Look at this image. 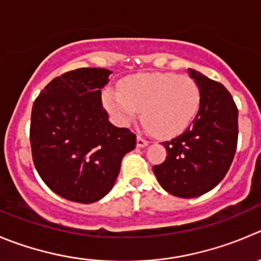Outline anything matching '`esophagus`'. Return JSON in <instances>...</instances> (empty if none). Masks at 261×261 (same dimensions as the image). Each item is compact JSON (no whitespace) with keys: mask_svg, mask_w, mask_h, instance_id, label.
<instances>
[{"mask_svg":"<svg viewBox=\"0 0 261 261\" xmlns=\"http://www.w3.org/2000/svg\"><path fill=\"white\" fill-rule=\"evenodd\" d=\"M148 145V141H146L145 138L141 137V136H137V146L138 147H145V146Z\"/></svg>","mask_w":261,"mask_h":261,"instance_id":"1","label":"esophagus"}]
</instances>
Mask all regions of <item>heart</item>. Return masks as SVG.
I'll return each mask as SVG.
<instances>
[{"label": "heart", "instance_id": "b5f03b06", "mask_svg": "<svg viewBox=\"0 0 261 261\" xmlns=\"http://www.w3.org/2000/svg\"><path fill=\"white\" fill-rule=\"evenodd\" d=\"M103 103L119 124H129L142 110L153 135L172 138L187 129L200 108V89L192 78L174 73H142L124 79L119 89L103 91Z\"/></svg>", "mask_w": 261, "mask_h": 261}]
</instances>
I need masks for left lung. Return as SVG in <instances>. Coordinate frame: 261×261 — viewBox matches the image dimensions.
Listing matches in <instances>:
<instances>
[{
  "instance_id": "1",
  "label": "left lung",
  "mask_w": 261,
  "mask_h": 261,
  "mask_svg": "<svg viewBox=\"0 0 261 261\" xmlns=\"http://www.w3.org/2000/svg\"><path fill=\"white\" fill-rule=\"evenodd\" d=\"M188 74L200 89V108L192 124L163 142L166 160L152 168L170 195L192 198L209 192L227 174L238 137V110L228 89L197 70Z\"/></svg>"
}]
</instances>
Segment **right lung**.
I'll return each mask as SVG.
<instances>
[{"instance_id":"1","label":"right lung","mask_w":261,"mask_h":261,"mask_svg":"<svg viewBox=\"0 0 261 261\" xmlns=\"http://www.w3.org/2000/svg\"><path fill=\"white\" fill-rule=\"evenodd\" d=\"M108 69L82 68L52 79L32 109L31 146L39 177L61 197L91 203L108 195L136 135L109 121L101 89Z\"/></svg>"}]
</instances>
